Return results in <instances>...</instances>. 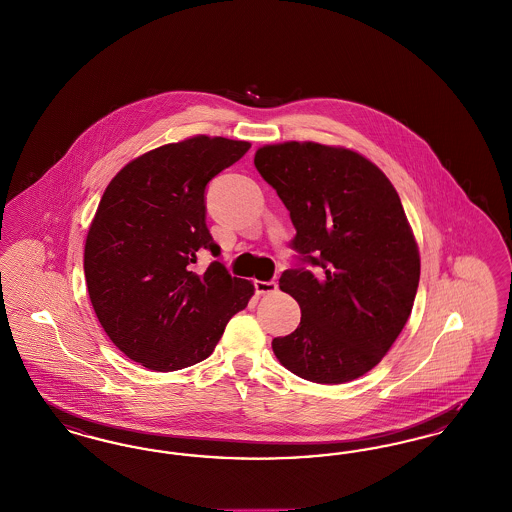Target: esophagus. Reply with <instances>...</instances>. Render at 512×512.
Here are the masks:
<instances>
[{
    "mask_svg": "<svg viewBox=\"0 0 512 512\" xmlns=\"http://www.w3.org/2000/svg\"><path fill=\"white\" fill-rule=\"evenodd\" d=\"M254 289L258 294H273V292H277V283L275 281H254Z\"/></svg>",
    "mask_w": 512,
    "mask_h": 512,
    "instance_id": "obj_1",
    "label": "esophagus"
}]
</instances>
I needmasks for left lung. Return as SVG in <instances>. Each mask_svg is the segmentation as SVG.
<instances>
[{"label": "left lung", "mask_w": 512, "mask_h": 512, "mask_svg": "<svg viewBox=\"0 0 512 512\" xmlns=\"http://www.w3.org/2000/svg\"><path fill=\"white\" fill-rule=\"evenodd\" d=\"M296 229L279 287L298 302L294 333L273 338L290 373L342 384L371 371L407 323L421 260L400 197L373 162L319 143L256 151Z\"/></svg>", "instance_id": "obj_1"}]
</instances>
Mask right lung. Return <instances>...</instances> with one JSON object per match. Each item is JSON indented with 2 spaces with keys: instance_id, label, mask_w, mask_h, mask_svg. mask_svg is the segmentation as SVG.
<instances>
[{
  "instance_id": "add662e5",
  "label": "right lung",
  "mask_w": 512,
  "mask_h": 512,
  "mask_svg": "<svg viewBox=\"0 0 512 512\" xmlns=\"http://www.w3.org/2000/svg\"><path fill=\"white\" fill-rule=\"evenodd\" d=\"M248 141L197 135L124 166L89 227V300L114 346L143 367L170 373L210 356L254 287L218 260L195 271L197 254L222 248L206 225V187L241 160Z\"/></svg>"
}]
</instances>
